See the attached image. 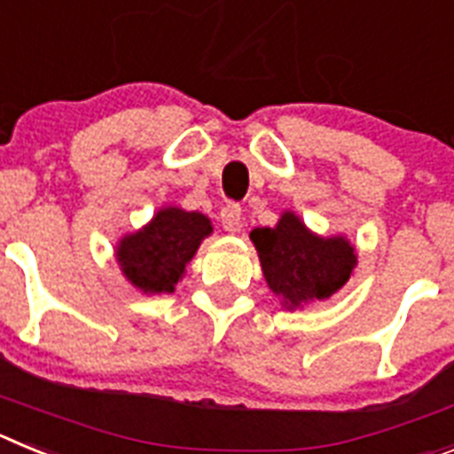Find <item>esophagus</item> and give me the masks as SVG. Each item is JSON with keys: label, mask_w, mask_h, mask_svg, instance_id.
<instances>
[{"label": "esophagus", "mask_w": 454, "mask_h": 454, "mask_svg": "<svg viewBox=\"0 0 454 454\" xmlns=\"http://www.w3.org/2000/svg\"><path fill=\"white\" fill-rule=\"evenodd\" d=\"M220 223L224 231H239L240 230V204L227 202L220 208Z\"/></svg>", "instance_id": "esophagus-1"}]
</instances>
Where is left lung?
Returning <instances> with one entry per match:
<instances>
[{"instance_id":"left-lung-1","label":"left lung","mask_w":454,"mask_h":454,"mask_svg":"<svg viewBox=\"0 0 454 454\" xmlns=\"http://www.w3.org/2000/svg\"><path fill=\"white\" fill-rule=\"evenodd\" d=\"M268 286L286 307L327 300L350 279L356 263L355 247L346 239H320L284 214L277 227H259L250 234Z\"/></svg>"}]
</instances>
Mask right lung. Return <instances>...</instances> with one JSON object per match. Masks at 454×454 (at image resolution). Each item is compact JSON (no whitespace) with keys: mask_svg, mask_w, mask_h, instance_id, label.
<instances>
[{"mask_svg":"<svg viewBox=\"0 0 454 454\" xmlns=\"http://www.w3.org/2000/svg\"><path fill=\"white\" fill-rule=\"evenodd\" d=\"M208 234L211 223L207 215L175 207L161 208L147 227L120 240L118 262L140 291L170 293Z\"/></svg>","mask_w":454,"mask_h":454,"instance_id":"1","label":"right lung"}]
</instances>
